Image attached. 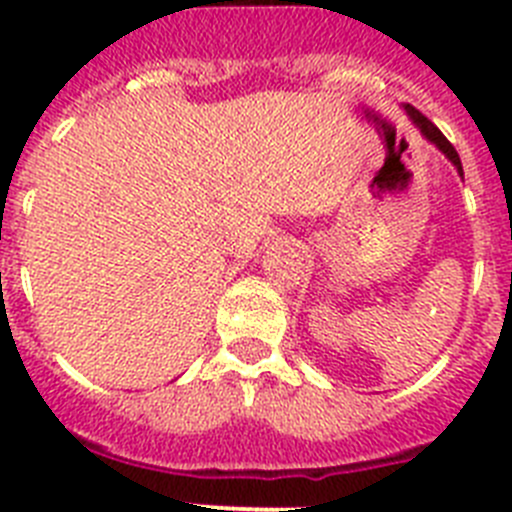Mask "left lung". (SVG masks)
I'll use <instances>...</instances> for the list:
<instances>
[{
    "mask_svg": "<svg viewBox=\"0 0 512 512\" xmlns=\"http://www.w3.org/2000/svg\"><path fill=\"white\" fill-rule=\"evenodd\" d=\"M405 112H408V117H410V120H413V125H415V128L420 130V135H423V138L428 140V143H433V146H436L438 151L443 153V156L449 158L451 164L456 166V171H459V176H461V179H464V171H461L459 153H456V148L451 146L449 140H446V135H443L441 130H438L436 125H433V122L428 120V117H425V115H420V112L415 110V107H410V104H405Z\"/></svg>",
    "mask_w": 512,
    "mask_h": 512,
    "instance_id": "1",
    "label": "left lung"
}]
</instances>
